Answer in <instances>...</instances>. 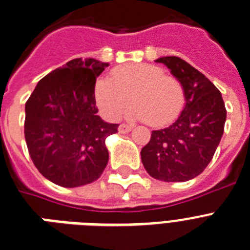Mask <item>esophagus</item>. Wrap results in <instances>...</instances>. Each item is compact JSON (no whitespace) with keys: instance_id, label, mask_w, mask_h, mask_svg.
<instances>
[{"instance_id":"34e87169","label":"esophagus","mask_w":250,"mask_h":250,"mask_svg":"<svg viewBox=\"0 0 250 250\" xmlns=\"http://www.w3.org/2000/svg\"><path fill=\"white\" fill-rule=\"evenodd\" d=\"M131 129H133V127L130 126V125H126V124H121L120 126H119V133L126 134V133H129V131H131Z\"/></svg>"}]
</instances>
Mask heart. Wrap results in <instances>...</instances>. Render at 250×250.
I'll list each match as a JSON object with an SVG mask.
<instances>
[{
  "instance_id": "obj_1",
  "label": "heart",
  "mask_w": 250,
  "mask_h": 250,
  "mask_svg": "<svg viewBox=\"0 0 250 250\" xmlns=\"http://www.w3.org/2000/svg\"><path fill=\"white\" fill-rule=\"evenodd\" d=\"M95 99L104 116L116 120L131 106L129 116L164 126L176 120L186 97L182 83L154 64L135 63L112 70L111 80L100 78L95 84Z\"/></svg>"
}]
</instances>
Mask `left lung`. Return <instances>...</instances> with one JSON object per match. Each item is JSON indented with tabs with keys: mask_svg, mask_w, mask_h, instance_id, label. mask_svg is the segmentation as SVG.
Here are the masks:
<instances>
[{
	"mask_svg": "<svg viewBox=\"0 0 250 250\" xmlns=\"http://www.w3.org/2000/svg\"><path fill=\"white\" fill-rule=\"evenodd\" d=\"M155 62L182 83L186 102L173 124L151 131L140 151L143 166L155 180L186 182L201 174L214 157L227 120L225 104L214 83L183 59L162 57Z\"/></svg>",
	"mask_w": 250,
	"mask_h": 250,
	"instance_id": "obj_1",
	"label": "left lung"
}]
</instances>
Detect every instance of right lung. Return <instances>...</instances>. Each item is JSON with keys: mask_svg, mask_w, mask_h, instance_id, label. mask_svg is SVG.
<instances>
[{"mask_svg": "<svg viewBox=\"0 0 250 250\" xmlns=\"http://www.w3.org/2000/svg\"><path fill=\"white\" fill-rule=\"evenodd\" d=\"M108 67L77 58L40 80L25 104V140L40 173L62 187L99 180L107 166L106 138L117 124L97 115L96 78Z\"/></svg>", "mask_w": 250, "mask_h": 250, "instance_id": "1", "label": "right lung"}]
</instances>
